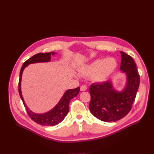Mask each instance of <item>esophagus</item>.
<instances>
[{
	"label": "esophagus",
	"mask_w": 154,
	"mask_h": 154,
	"mask_svg": "<svg viewBox=\"0 0 154 154\" xmlns=\"http://www.w3.org/2000/svg\"><path fill=\"white\" fill-rule=\"evenodd\" d=\"M87 89V87L86 85H82V86H81V87H80L81 91H86Z\"/></svg>",
	"instance_id": "1"
}]
</instances>
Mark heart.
I'll return each instance as SVG.
<instances>
[{
  "label": "heart",
  "mask_w": 154,
  "mask_h": 154,
  "mask_svg": "<svg viewBox=\"0 0 154 154\" xmlns=\"http://www.w3.org/2000/svg\"><path fill=\"white\" fill-rule=\"evenodd\" d=\"M117 67V62L113 58H100L78 67V71L84 76H90L94 83L106 81L113 74Z\"/></svg>",
  "instance_id": "b5f03b06"
}]
</instances>
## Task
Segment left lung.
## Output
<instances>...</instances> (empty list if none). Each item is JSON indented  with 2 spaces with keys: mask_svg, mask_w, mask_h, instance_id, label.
Listing matches in <instances>:
<instances>
[{
  "mask_svg": "<svg viewBox=\"0 0 154 154\" xmlns=\"http://www.w3.org/2000/svg\"><path fill=\"white\" fill-rule=\"evenodd\" d=\"M120 70L125 74L126 82L121 91L114 87L113 82L107 81L91 85L89 110L96 118L105 122H113L127 116L131 110L139 86L136 65L130 56L121 51Z\"/></svg>",
  "mask_w": 154,
  "mask_h": 154,
  "instance_id": "left-lung-1",
  "label": "left lung"
}]
</instances>
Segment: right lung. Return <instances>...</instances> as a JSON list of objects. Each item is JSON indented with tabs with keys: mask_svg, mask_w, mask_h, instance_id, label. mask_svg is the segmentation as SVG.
<instances>
[{
	"mask_svg": "<svg viewBox=\"0 0 154 154\" xmlns=\"http://www.w3.org/2000/svg\"><path fill=\"white\" fill-rule=\"evenodd\" d=\"M56 54L54 52L47 53H38L33 57H32L23 63L20 71V78L18 82V92L20 98L22 100L25 108L27 110L29 117L35 122L41 125L44 126H54L61 123L64 119L65 117L67 115L69 110V103L73 97H76L80 92V87H78L74 89H69L64 92L63 95L60 100L58 103L52 109L42 114H37L31 110L25 103L24 97L22 96L21 91V82L23 71L26 67L29 64L49 62L51 59V56H54Z\"/></svg>",
	"mask_w": 154,
	"mask_h": 154,
	"instance_id": "add662e5",
	"label": "right lung"
}]
</instances>
